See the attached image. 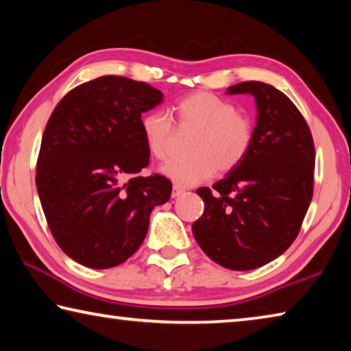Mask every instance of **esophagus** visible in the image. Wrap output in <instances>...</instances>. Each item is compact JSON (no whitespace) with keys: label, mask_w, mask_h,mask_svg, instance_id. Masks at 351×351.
<instances>
[{"label":"esophagus","mask_w":351,"mask_h":351,"mask_svg":"<svg viewBox=\"0 0 351 351\" xmlns=\"http://www.w3.org/2000/svg\"><path fill=\"white\" fill-rule=\"evenodd\" d=\"M182 193H184V189H182V187H180V186H173V190H171V197H173V198H178V197H181Z\"/></svg>","instance_id":"34e87169"}]
</instances>
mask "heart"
<instances>
[{"label":"heart","instance_id":"1","mask_svg":"<svg viewBox=\"0 0 351 351\" xmlns=\"http://www.w3.org/2000/svg\"><path fill=\"white\" fill-rule=\"evenodd\" d=\"M175 114L182 127L197 128L190 142L189 158H175L161 171L178 186L192 187L209 180L215 169L228 171L237 167L252 144V123L237 112L235 106L212 93H195L178 100ZM142 136L154 158L165 159L171 152L173 123L161 110L142 117Z\"/></svg>","mask_w":351,"mask_h":351}]
</instances>
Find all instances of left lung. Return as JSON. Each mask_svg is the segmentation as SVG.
Segmentation results:
<instances>
[{
	"label": "left lung",
	"mask_w": 351,
	"mask_h": 351,
	"mask_svg": "<svg viewBox=\"0 0 351 351\" xmlns=\"http://www.w3.org/2000/svg\"><path fill=\"white\" fill-rule=\"evenodd\" d=\"M226 93L254 96L252 144L213 190H197L204 212L192 232L215 263L249 271L277 258L295 240L313 198L316 152L304 116L282 91L241 82Z\"/></svg>",
	"instance_id": "8db88e82"
}]
</instances>
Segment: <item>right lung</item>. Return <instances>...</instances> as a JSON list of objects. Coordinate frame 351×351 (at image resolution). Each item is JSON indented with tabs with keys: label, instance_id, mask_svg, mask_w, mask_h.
<instances>
[{
	"label": "right lung",
	"instance_id": "1",
	"mask_svg": "<svg viewBox=\"0 0 351 351\" xmlns=\"http://www.w3.org/2000/svg\"><path fill=\"white\" fill-rule=\"evenodd\" d=\"M162 100L148 83L104 75L69 91L47 121L38 197L57 245L86 268H112L132 257L152 210L170 198L167 178L139 176L150 159L142 112Z\"/></svg>",
	"mask_w": 351,
	"mask_h": 351
}]
</instances>
